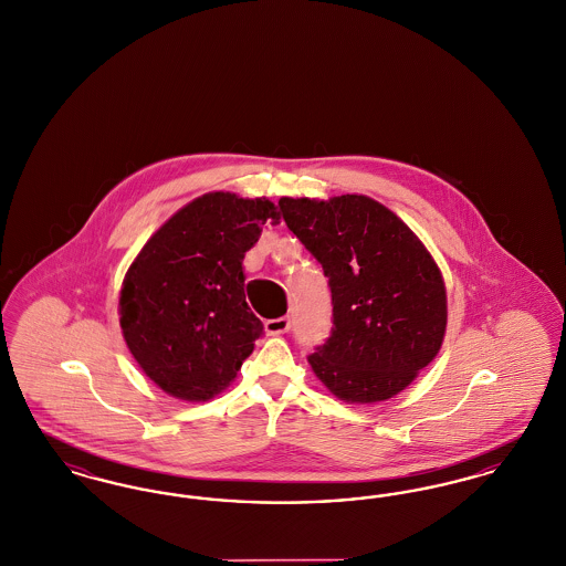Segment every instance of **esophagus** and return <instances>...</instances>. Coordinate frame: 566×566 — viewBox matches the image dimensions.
I'll list each match as a JSON object with an SVG mask.
<instances>
[{"instance_id":"esophagus-1","label":"esophagus","mask_w":566,"mask_h":566,"mask_svg":"<svg viewBox=\"0 0 566 566\" xmlns=\"http://www.w3.org/2000/svg\"><path fill=\"white\" fill-rule=\"evenodd\" d=\"M291 328V318L289 316H280V318H271L265 323L268 335H282Z\"/></svg>"}]
</instances>
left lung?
Masks as SVG:
<instances>
[{
  "label": "left lung",
  "mask_w": 566,
  "mask_h": 566,
  "mask_svg": "<svg viewBox=\"0 0 566 566\" xmlns=\"http://www.w3.org/2000/svg\"><path fill=\"white\" fill-rule=\"evenodd\" d=\"M286 227L323 265L333 326L307 356L339 399L376 403L401 392L441 348L446 286L431 254L365 195L277 201Z\"/></svg>",
  "instance_id": "obj_1"
}]
</instances>
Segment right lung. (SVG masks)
I'll return each mask as SVG.
<instances>
[{
  "mask_svg": "<svg viewBox=\"0 0 566 566\" xmlns=\"http://www.w3.org/2000/svg\"><path fill=\"white\" fill-rule=\"evenodd\" d=\"M268 199L210 192L171 216L127 271L120 326L137 365L167 395L208 401L238 376L263 335L245 303L243 256Z\"/></svg>",
  "mask_w": 566,
  "mask_h": 566,
  "instance_id": "obj_1",
  "label": "right lung"
}]
</instances>
